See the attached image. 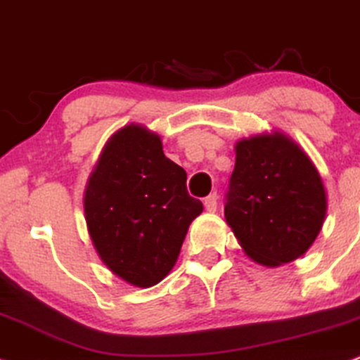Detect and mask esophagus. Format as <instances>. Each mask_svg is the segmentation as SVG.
Instances as JSON below:
<instances>
[{"mask_svg": "<svg viewBox=\"0 0 360 360\" xmlns=\"http://www.w3.org/2000/svg\"><path fill=\"white\" fill-rule=\"evenodd\" d=\"M204 205L209 212H215L217 210V193H210L209 197H205Z\"/></svg>", "mask_w": 360, "mask_h": 360, "instance_id": "1", "label": "esophagus"}]
</instances>
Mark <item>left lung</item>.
I'll use <instances>...</instances> for the list:
<instances>
[{"label": "left lung", "instance_id": "obj_1", "mask_svg": "<svg viewBox=\"0 0 360 360\" xmlns=\"http://www.w3.org/2000/svg\"><path fill=\"white\" fill-rule=\"evenodd\" d=\"M325 214L322 176L293 139L271 133L238 141L224 215L251 259L274 268L305 255Z\"/></svg>", "mask_w": 360, "mask_h": 360}]
</instances>
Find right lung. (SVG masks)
Wrapping results in <instances>:
<instances>
[{"label":"right lung","instance_id":"obj_1","mask_svg":"<svg viewBox=\"0 0 360 360\" xmlns=\"http://www.w3.org/2000/svg\"><path fill=\"white\" fill-rule=\"evenodd\" d=\"M204 210L187 192V173L139 124L114 133L84 193L89 236L121 280L150 288L175 266L188 226Z\"/></svg>","mask_w":360,"mask_h":360}]
</instances>
